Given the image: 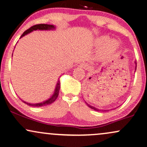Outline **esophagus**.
<instances>
[{
    "instance_id": "obj_1",
    "label": "esophagus",
    "mask_w": 147,
    "mask_h": 147,
    "mask_svg": "<svg viewBox=\"0 0 147 147\" xmlns=\"http://www.w3.org/2000/svg\"><path fill=\"white\" fill-rule=\"evenodd\" d=\"M81 67L83 68H88V64H85V63H83V64H81Z\"/></svg>"
}]
</instances>
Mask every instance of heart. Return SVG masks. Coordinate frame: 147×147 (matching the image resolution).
<instances>
[{"instance_id":"obj_1","label":"heart","mask_w":147,"mask_h":147,"mask_svg":"<svg viewBox=\"0 0 147 147\" xmlns=\"http://www.w3.org/2000/svg\"><path fill=\"white\" fill-rule=\"evenodd\" d=\"M96 44L98 46H103L105 44L104 47V54L109 55L112 53L117 48L118 44L115 40H109V38L108 36H103L98 38L96 40Z\"/></svg>"}]
</instances>
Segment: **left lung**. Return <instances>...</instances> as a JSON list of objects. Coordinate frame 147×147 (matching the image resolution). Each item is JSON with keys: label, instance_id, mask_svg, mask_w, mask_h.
<instances>
[{"label": "left lung", "instance_id": "left-lung-1", "mask_svg": "<svg viewBox=\"0 0 147 147\" xmlns=\"http://www.w3.org/2000/svg\"><path fill=\"white\" fill-rule=\"evenodd\" d=\"M87 105V106H88L89 107H90L91 109H94V111H100V110H99V109H96V108H95V107H92V106H90V105H89L88 104H87V102H85Z\"/></svg>", "mask_w": 147, "mask_h": 147}]
</instances>
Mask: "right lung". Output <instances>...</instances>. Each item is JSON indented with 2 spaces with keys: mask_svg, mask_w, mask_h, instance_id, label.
Returning a JSON list of instances; mask_svg holds the SVG:
<instances>
[{
  "mask_svg": "<svg viewBox=\"0 0 147 147\" xmlns=\"http://www.w3.org/2000/svg\"><path fill=\"white\" fill-rule=\"evenodd\" d=\"M55 29L54 26L53 25H49V24H36V25L30 27L29 29L26 30L24 32L22 35L21 36L20 38H22V36H25L26 34H28V33L32 32L33 30H53ZM60 79H59L58 81H57L56 87H55V90L54 92V94L53 95L51 96V98H49V100H46V101L42 102L40 103H36V104H30V103H28L26 102H24V103H26V105L31 106V107H43V106H47V105H51V103H53V102L55 101V100L57 99V96H58L59 94V92H60Z\"/></svg>",
  "mask_w": 147,
  "mask_h": 147,
  "instance_id": "1",
  "label": "right lung"
}]
</instances>
